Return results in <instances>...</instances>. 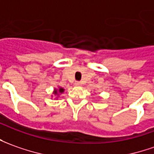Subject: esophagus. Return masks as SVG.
Returning <instances> with one entry per match:
<instances>
[{"label":"esophagus","instance_id":"esophagus-1","mask_svg":"<svg viewBox=\"0 0 154 154\" xmlns=\"http://www.w3.org/2000/svg\"><path fill=\"white\" fill-rule=\"evenodd\" d=\"M75 86H79V85H81V82L80 81H75Z\"/></svg>","mask_w":154,"mask_h":154}]
</instances>
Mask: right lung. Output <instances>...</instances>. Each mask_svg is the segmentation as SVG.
I'll use <instances>...</instances> for the list:
<instances>
[{
	"mask_svg": "<svg viewBox=\"0 0 154 154\" xmlns=\"http://www.w3.org/2000/svg\"><path fill=\"white\" fill-rule=\"evenodd\" d=\"M59 91L60 92V93H62V92H63V88H60V89L59 90ZM55 94H58V93H57V91H55Z\"/></svg>",
	"mask_w": 154,
	"mask_h": 154,
	"instance_id": "1",
	"label": "right lung"
}]
</instances>
